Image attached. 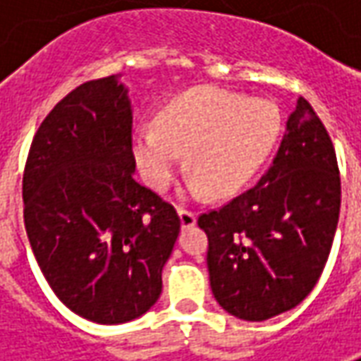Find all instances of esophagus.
<instances>
[{
    "label": "esophagus",
    "instance_id": "esophagus-1",
    "mask_svg": "<svg viewBox=\"0 0 361 361\" xmlns=\"http://www.w3.org/2000/svg\"><path fill=\"white\" fill-rule=\"evenodd\" d=\"M178 214H180V220H181V226L183 228H189L193 226L197 222V214L193 211H188V209H178Z\"/></svg>",
    "mask_w": 361,
    "mask_h": 361
}]
</instances>
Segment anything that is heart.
<instances>
[{
	"label": "heart",
	"instance_id": "obj_1",
	"mask_svg": "<svg viewBox=\"0 0 361 361\" xmlns=\"http://www.w3.org/2000/svg\"><path fill=\"white\" fill-rule=\"evenodd\" d=\"M279 106L263 98L197 87L176 96L160 123L135 127V162L150 188L170 185L188 152L185 191L193 197L232 195L245 185L279 141Z\"/></svg>",
	"mask_w": 361,
	"mask_h": 361
}]
</instances>
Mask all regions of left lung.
Returning a JSON list of instances; mask_svg holds the SVG:
<instances>
[{
  "label": "left lung",
  "instance_id": "8db88e82",
  "mask_svg": "<svg viewBox=\"0 0 361 361\" xmlns=\"http://www.w3.org/2000/svg\"><path fill=\"white\" fill-rule=\"evenodd\" d=\"M338 212L334 147L300 96L257 185L197 220L209 238L207 267L220 307L243 321L294 310L325 269Z\"/></svg>",
  "mask_w": 361,
  "mask_h": 361
}]
</instances>
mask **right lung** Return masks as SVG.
<instances>
[{"label": "right lung", "mask_w": 361, "mask_h": 361, "mask_svg": "<svg viewBox=\"0 0 361 361\" xmlns=\"http://www.w3.org/2000/svg\"><path fill=\"white\" fill-rule=\"evenodd\" d=\"M131 123L121 75L85 82L38 127L23 178L25 228L44 279L66 307L100 325L157 303L180 234L172 204L135 181Z\"/></svg>", "instance_id": "add662e5"}]
</instances>
